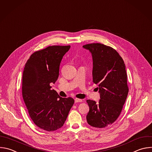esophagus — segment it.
Segmentation results:
<instances>
[{
	"label": "esophagus",
	"mask_w": 152,
	"mask_h": 152,
	"mask_svg": "<svg viewBox=\"0 0 152 152\" xmlns=\"http://www.w3.org/2000/svg\"><path fill=\"white\" fill-rule=\"evenodd\" d=\"M82 100L81 99H79V98H75V103H79V102H82Z\"/></svg>",
	"instance_id": "34e87169"
}]
</instances>
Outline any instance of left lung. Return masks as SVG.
Masks as SVG:
<instances>
[{"label": "left lung", "instance_id": "left-lung-1", "mask_svg": "<svg viewBox=\"0 0 152 152\" xmlns=\"http://www.w3.org/2000/svg\"><path fill=\"white\" fill-rule=\"evenodd\" d=\"M91 53L92 79L99 89L98 103L88 99V124L95 128L112 124L119 116L128 94L124 61L113 48L101 43L83 46Z\"/></svg>", "mask_w": 152, "mask_h": 152}]
</instances>
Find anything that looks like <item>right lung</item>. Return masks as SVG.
Masks as SVG:
<instances>
[{
    "instance_id": "obj_1",
    "label": "right lung",
    "mask_w": 152,
    "mask_h": 152,
    "mask_svg": "<svg viewBox=\"0 0 152 152\" xmlns=\"http://www.w3.org/2000/svg\"><path fill=\"white\" fill-rule=\"evenodd\" d=\"M70 46H50L34 53L23 74L22 94L28 114L36 126L47 131L61 128L73 106L71 98H62L50 83H55L63 56Z\"/></svg>"
}]
</instances>
